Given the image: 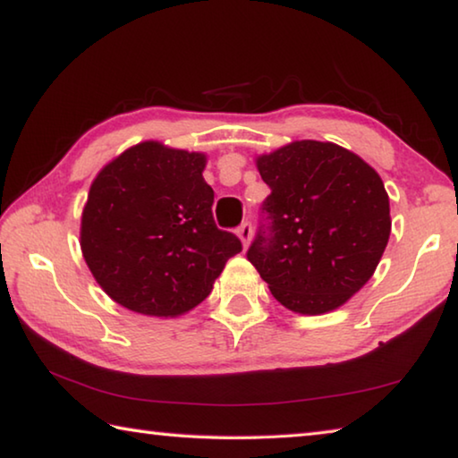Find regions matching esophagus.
<instances>
[{
  "label": "esophagus",
  "mask_w": 458,
  "mask_h": 458,
  "mask_svg": "<svg viewBox=\"0 0 458 458\" xmlns=\"http://www.w3.org/2000/svg\"><path fill=\"white\" fill-rule=\"evenodd\" d=\"M236 234H238V238H240V242H242V246H244V250L248 246H250V240H252V226L248 222H244L242 226H240L238 230H236Z\"/></svg>",
  "instance_id": "obj_1"
}]
</instances>
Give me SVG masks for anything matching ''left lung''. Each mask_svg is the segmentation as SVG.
<instances>
[{
    "label": "left lung",
    "mask_w": 458,
    "mask_h": 458,
    "mask_svg": "<svg viewBox=\"0 0 458 458\" xmlns=\"http://www.w3.org/2000/svg\"><path fill=\"white\" fill-rule=\"evenodd\" d=\"M254 164L270 188V228L248 260L289 311H335L376 273L390 240L382 177L360 155L315 139L260 153Z\"/></svg>",
    "instance_id": "left-lung-1"
}]
</instances>
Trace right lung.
<instances>
[{
	"label": "right lung",
	"mask_w": 458,
	"mask_h": 458,
	"mask_svg": "<svg viewBox=\"0 0 458 458\" xmlns=\"http://www.w3.org/2000/svg\"><path fill=\"white\" fill-rule=\"evenodd\" d=\"M208 155L161 141L131 145L90 183L81 250L108 297L129 311L180 317L212 293L240 240L216 228Z\"/></svg>",
	"instance_id": "1"
}]
</instances>
